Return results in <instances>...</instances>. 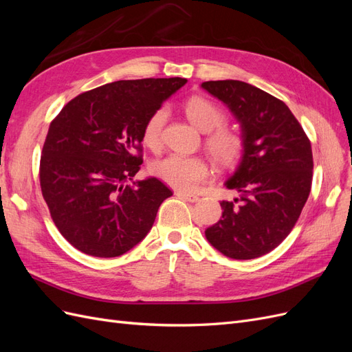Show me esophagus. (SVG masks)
I'll return each instance as SVG.
<instances>
[{
    "instance_id": "esophagus-1",
    "label": "esophagus",
    "mask_w": 352,
    "mask_h": 352,
    "mask_svg": "<svg viewBox=\"0 0 352 352\" xmlns=\"http://www.w3.org/2000/svg\"><path fill=\"white\" fill-rule=\"evenodd\" d=\"M176 195L179 198H182L185 201H189V202H197L199 199V197L197 194H190V192H184V190H177Z\"/></svg>"
}]
</instances>
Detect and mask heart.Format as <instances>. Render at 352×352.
Here are the masks:
<instances>
[{
	"mask_svg": "<svg viewBox=\"0 0 352 352\" xmlns=\"http://www.w3.org/2000/svg\"><path fill=\"white\" fill-rule=\"evenodd\" d=\"M185 113L189 122L202 132H208L206 145L211 155L221 166H233L239 162L243 154L245 142L239 132L232 127L223 126L226 114L219 105L207 97L194 95L186 100ZM167 111L160 107L154 110L144 123L141 140L142 144L157 151L162 146V132L166 122ZM153 173L167 185L177 189H192L208 175V164L198 155L172 154L158 160L153 166Z\"/></svg>",
	"mask_w": 352,
	"mask_h": 352,
	"instance_id": "heart-1",
	"label": "heart"
}]
</instances>
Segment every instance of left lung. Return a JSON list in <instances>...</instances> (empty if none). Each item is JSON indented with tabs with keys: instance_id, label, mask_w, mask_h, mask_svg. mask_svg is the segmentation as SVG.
<instances>
[{
	"instance_id": "1",
	"label": "left lung",
	"mask_w": 352,
	"mask_h": 352,
	"mask_svg": "<svg viewBox=\"0 0 352 352\" xmlns=\"http://www.w3.org/2000/svg\"><path fill=\"white\" fill-rule=\"evenodd\" d=\"M201 87L228 105L245 142L241 163L225 184L239 197L220 202L221 219L206 236L229 258L261 257L289 235L310 195V140L287 105L257 87L241 80Z\"/></svg>"
}]
</instances>
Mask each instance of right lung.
I'll return each mask as SVG.
<instances>
[{"label": "right lung", "instance_id": "obj_1", "mask_svg": "<svg viewBox=\"0 0 352 352\" xmlns=\"http://www.w3.org/2000/svg\"><path fill=\"white\" fill-rule=\"evenodd\" d=\"M186 83L182 78L117 80L69 101L51 122L39 182L54 225L74 248L119 257L140 243L172 197L162 180H127L142 164L145 120Z\"/></svg>", "mask_w": 352, "mask_h": 352}]
</instances>
